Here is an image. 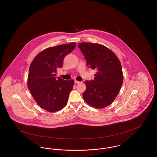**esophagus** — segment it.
Returning <instances> with one entry per match:
<instances>
[{
  "instance_id": "obj_1",
  "label": "esophagus",
  "mask_w": 157,
  "mask_h": 157,
  "mask_svg": "<svg viewBox=\"0 0 157 157\" xmlns=\"http://www.w3.org/2000/svg\"><path fill=\"white\" fill-rule=\"evenodd\" d=\"M74 83H75V84H78V83H80V82H78V81H77V80H74Z\"/></svg>"
}]
</instances>
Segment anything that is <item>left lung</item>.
Wrapping results in <instances>:
<instances>
[{
	"instance_id": "left-lung-1",
	"label": "left lung",
	"mask_w": 157,
	"mask_h": 157,
	"mask_svg": "<svg viewBox=\"0 0 157 157\" xmlns=\"http://www.w3.org/2000/svg\"><path fill=\"white\" fill-rule=\"evenodd\" d=\"M78 47L86 60V65L97 72L94 79L86 81L84 100L92 107L103 108L111 105L119 93L123 82L120 62L107 47L98 44L83 42Z\"/></svg>"
}]
</instances>
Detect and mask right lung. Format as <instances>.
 Returning <instances> with one entry per match:
<instances>
[{"mask_svg": "<svg viewBox=\"0 0 157 157\" xmlns=\"http://www.w3.org/2000/svg\"><path fill=\"white\" fill-rule=\"evenodd\" d=\"M75 44L46 48L33 59L29 69L27 85L40 107L56 112L67 104L74 81L56 77L57 69L62 67L63 59L75 47Z\"/></svg>", "mask_w": 157, "mask_h": 157, "instance_id": "add662e5", "label": "right lung"}]
</instances>
